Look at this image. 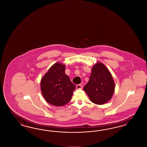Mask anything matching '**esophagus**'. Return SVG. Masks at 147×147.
<instances>
[{"label":"esophagus","instance_id":"esophagus-1","mask_svg":"<svg viewBox=\"0 0 147 147\" xmlns=\"http://www.w3.org/2000/svg\"><path fill=\"white\" fill-rule=\"evenodd\" d=\"M76 87V89H80L82 88V85H80V84L77 85Z\"/></svg>","mask_w":147,"mask_h":147}]
</instances>
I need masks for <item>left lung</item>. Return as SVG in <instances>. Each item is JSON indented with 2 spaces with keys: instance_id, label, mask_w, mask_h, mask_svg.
<instances>
[{
  "instance_id": "left-lung-1",
  "label": "left lung",
  "mask_w": 147,
  "mask_h": 147,
  "mask_svg": "<svg viewBox=\"0 0 147 147\" xmlns=\"http://www.w3.org/2000/svg\"><path fill=\"white\" fill-rule=\"evenodd\" d=\"M84 90L95 104L103 105L111 99L115 83L111 72L102 63L97 62L93 66L89 81Z\"/></svg>"
}]
</instances>
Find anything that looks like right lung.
I'll return each instance as SVG.
<instances>
[{
  "mask_svg": "<svg viewBox=\"0 0 147 147\" xmlns=\"http://www.w3.org/2000/svg\"><path fill=\"white\" fill-rule=\"evenodd\" d=\"M65 65L55 63L42 78L40 87L45 100L55 106L66 105L71 100L76 86L65 74Z\"/></svg>",
  "mask_w": 147,
  "mask_h": 147,
  "instance_id": "obj_1",
  "label": "right lung"
}]
</instances>
